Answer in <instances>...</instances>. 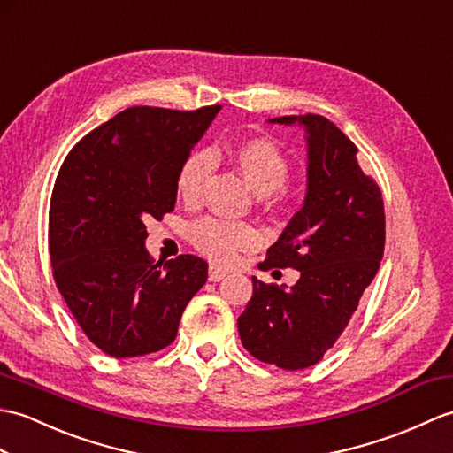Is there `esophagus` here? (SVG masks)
I'll list each match as a JSON object with an SVG mask.
<instances>
[{
  "instance_id": "34e87169",
  "label": "esophagus",
  "mask_w": 453,
  "mask_h": 453,
  "mask_svg": "<svg viewBox=\"0 0 453 453\" xmlns=\"http://www.w3.org/2000/svg\"><path fill=\"white\" fill-rule=\"evenodd\" d=\"M226 276H227V272L224 268L210 266V270H208V280L210 281H219V280H224Z\"/></svg>"
}]
</instances>
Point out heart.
Instances as JSON below:
<instances>
[{
    "label": "heart",
    "mask_w": 453,
    "mask_h": 453,
    "mask_svg": "<svg viewBox=\"0 0 453 453\" xmlns=\"http://www.w3.org/2000/svg\"><path fill=\"white\" fill-rule=\"evenodd\" d=\"M227 160L243 175L247 185L262 198V203L274 204L280 201L281 188L289 179V162L278 146L265 139L252 136L227 149ZM214 170L212 154L196 150L188 154L177 172V196L185 204L201 201L203 187ZM191 239L204 257L216 262H229L239 250L257 247V229L243 222H227L218 218H203L193 226Z\"/></svg>",
    "instance_id": "b5f03b06"
}]
</instances>
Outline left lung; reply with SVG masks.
<instances>
[{"label":"left lung","mask_w":453,"mask_h":453,"mask_svg":"<svg viewBox=\"0 0 453 453\" xmlns=\"http://www.w3.org/2000/svg\"><path fill=\"white\" fill-rule=\"evenodd\" d=\"M307 133V195L260 270L296 268V286L252 276L237 328L245 349L286 371L317 365L359 307L384 255L382 193L357 162V146L322 115H283Z\"/></svg>","instance_id":"8db88e82"}]
</instances>
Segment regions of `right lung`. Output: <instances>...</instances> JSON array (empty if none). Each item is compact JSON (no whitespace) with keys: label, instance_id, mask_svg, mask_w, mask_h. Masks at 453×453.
I'll use <instances>...</instances> for the list:
<instances>
[{"label":"right lung","instance_id":"add662e5","mask_svg":"<svg viewBox=\"0 0 453 453\" xmlns=\"http://www.w3.org/2000/svg\"><path fill=\"white\" fill-rule=\"evenodd\" d=\"M222 106H134L81 139L61 164L50 203L54 280L87 338L115 359L170 345L204 286L198 257L154 262L146 222L177 201L185 157Z\"/></svg>","mask_w":453,"mask_h":453}]
</instances>
